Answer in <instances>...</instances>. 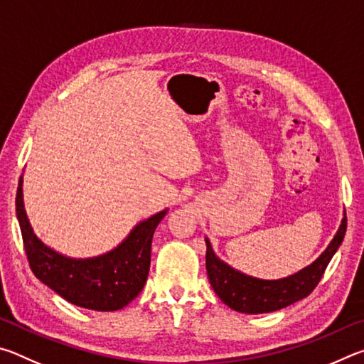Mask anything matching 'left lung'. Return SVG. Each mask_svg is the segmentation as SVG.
I'll use <instances>...</instances> for the list:
<instances>
[{"label": "left lung", "instance_id": "1", "mask_svg": "<svg viewBox=\"0 0 364 364\" xmlns=\"http://www.w3.org/2000/svg\"><path fill=\"white\" fill-rule=\"evenodd\" d=\"M345 231H347V217L343 215L334 239L315 262L297 271L295 274L273 281L252 278V276L234 269L215 255L210 241L205 239V267L208 281H210L215 294L231 310L249 313V315L281 310V308L292 305L313 292V289L321 281L331 258L341 247Z\"/></svg>", "mask_w": 364, "mask_h": 364}]
</instances>
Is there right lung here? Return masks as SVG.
<instances>
[{"instance_id":"obj_1","label":"right lung","mask_w":364,"mask_h":364,"mask_svg":"<svg viewBox=\"0 0 364 364\" xmlns=\"http://www.w3.org/2000/svg\"><path fill=\"white\" fill-rule=\"evenodd\" d=\"M22 176L16 196L23 247L33 274L43 284L70 304L95 311H115L127 306L143 291L151 267V244L167 208L141 221L107 254L70 258L36 237L23 208Z\"/></svg>"}]
</instances>
